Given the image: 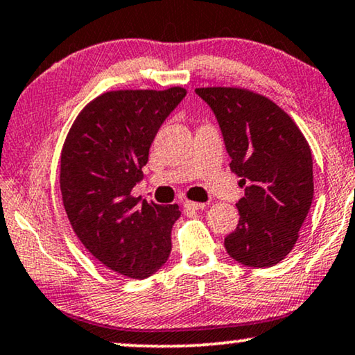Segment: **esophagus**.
<instances>
[{
    "instance_id": "obj_1",
    "label": "esophagus",
    "mask_w": 355,
    "mask_h": 355,
    "mask_svg": "<svg viewBox=\"0 0 355 355\" xmlns=\"http://www.w3.org/2000/svg\"><path fill=\"white\" fill-rule=\"evenodd\" d=\"M184 207L187 209H192V211H200V209L205 208V203H198V202H184Z\"/></svg>"
}]
</instances>
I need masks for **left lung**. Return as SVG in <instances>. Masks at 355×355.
I'll return each mask as SVG.
<instances>
[{
  "label": "left lung",
  "mask_w": 355,
  "mask_h": 355,
  "mask_svg": "<svg viewBox=\"0 0 355 355\" xmlns=\"http://www.w3.org/2000/svg\"><path fill=\"white\" fill-rule=\"evenodd\" d=\"M195 92L211 107L230 169L245 187L225 251L246 267L275 266L295 246L314 197L309 144L290 115L264 96L240 88Z\"/></svg>",
  "instance_id": "obj_1"
}]
</instances>
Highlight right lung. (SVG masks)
<instances>
[{"label":"right lung","instance_id":"obj_1","mask_svg":"<svg viewBox=\"0 0 355 355\" xmlns=\"http://www.w3.org/2000/svg\"><path fill=\"white\" fill-rule=\"evenodd\" d=\"M184 88L110 91L89 102L71 125L60 153V192L76 237L116 274L146 279L166 263L178 205L131 195L148 150Z\"/></svg>","mask_w":355,"mask_h":355}]
</instances>
